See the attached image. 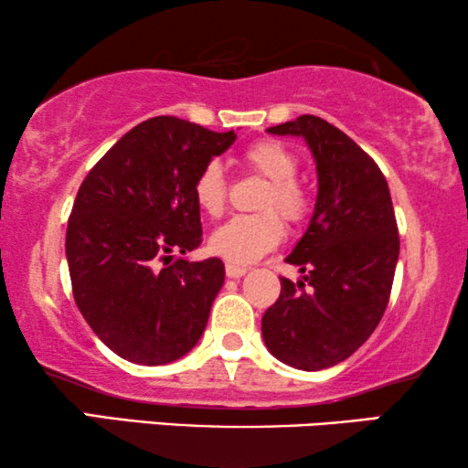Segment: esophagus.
Returning a JSON list of instances; mask_svg holds the SVG:
<instances>
[{"mask_svg":"<svg viewBox=\"0 0 468 468\" xmlns=\"http://www.w3.org/2000/svg\"><path fill=\"white\" fill-rule=\"evenodd\" d=\"M247 272L245 266H239V264H226V274L229 279H240L242 274Z\"/></svg>","mask_w":468,"mask_h":468,"instance_id":"34e87169","label":"esophagus"}]
</instances>
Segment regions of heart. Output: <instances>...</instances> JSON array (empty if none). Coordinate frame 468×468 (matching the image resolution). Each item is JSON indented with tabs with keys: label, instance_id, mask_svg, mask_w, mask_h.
<instances>
[{
	"label": "heart",
	"instance_id": "heart-1",
	"mask_svg": "<svg viewBox=\"0 0 468 468\" xmlns=\"http://www.w3.org/2000/svg\"><path fill=\"white\" fill-rule=\"evenodd\" d=\"M242 162L255 175L266 178L258 208L264 213L232 217L210 236V251L229 264H251L261 255L272 251L283 240V223L296 226L309 215L311 197L304 185L298 181V157L279 140H258L242 151ZM194 200L202 213L219 217L226 210L228 181L221 165L210 162L194 178Z\"/></svg>",
	"mask_w": 468,
	"mask_h": 468
}]
</instances>
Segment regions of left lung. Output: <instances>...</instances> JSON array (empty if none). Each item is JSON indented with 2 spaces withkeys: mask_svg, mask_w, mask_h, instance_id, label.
<instances>
[{
  "mask_svg": "<svg viewBox=\"0 0 468 468\" xmlns=\"http://www.w3.org/2000/svg\"><path fill=\"white\" fill-rule=\"evenodd\" d=\"M303 136L317 164V204L287 264L303 281L281 277V293L261 317L274 357L300 370L347 360L386 313L400 239L386 176L347 133L315 114L268 127Z\"/></svg>",
  "mask_w": 468,
  "mask_h": 468,
  "instance_id": "left-lung-1",
  "label": "left lung"
}]
</instances>
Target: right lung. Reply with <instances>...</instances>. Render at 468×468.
<instances>
[{"mask_svg":"<svg viewBox=\"0 0 468 468\" xmlns=\"http://www.w3.org/2000/svg\"><path fill=\"white\" fill-rule=\"evenodd\" d=\"M234 140V132L153 117L82 181L66 234L74 300L123 360L157 367L200 341L226 268L219 258L172 261V253L200 247L194 178Z\"/></svg>","mask_w":468,"mask_h":468,"instance_id":"1","label":"right lung"}]
</instances>
